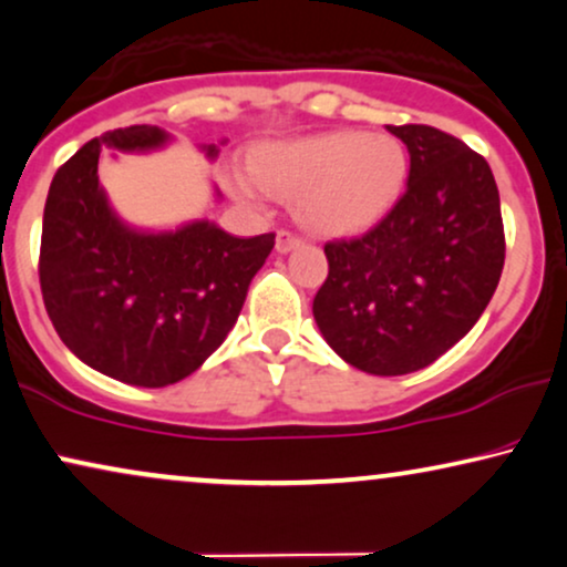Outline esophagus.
Returning a JSON list of instances; mask_svg holds the SVG:
<instances>
[{
    "label": "esophagus",
    "instance_id": "esophagus-1",
    "mask_svg": "<svg viewBox=\"0 0 567 567\" xmlns=\"http://www.w3.org/2000/svg\"><path fill=\"white\" fill-rule=\"evenodd\" d=\"M299 245H301L299 234H293L289 229H281L276 234V249H278V252H291V249L299 247Z\"/></svg>",
    "mask_w": 567,
    "mask_h": 567
}]
</instances>
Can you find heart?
Returning a JSON list of instances; mask_svg holds the SVG:
<instances>
[{"label": "heart", "mask_w": 567, "mask_h": 567, "mask_svg": "<svg viewBox=\"0 0 567 567\" xmlns=\"http://www.w3.org/2000/svg\"><path fill=\"white\" fill-rule=\"evenodd\" d=\"M409 172L406 148L385 132H330L289 140L255 153L252 174H231L234 193L299 197L312 229L354 234L370 229L399 200Z\"/></svg>", "instance_id": "1"}]
</instances>
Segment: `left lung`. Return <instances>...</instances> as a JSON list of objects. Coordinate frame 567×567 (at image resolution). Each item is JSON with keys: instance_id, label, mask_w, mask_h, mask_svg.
<instances>
[{"instance_id": "left-lung-1", "label": "left lung", "mask_w": 567, "mask_h": 567, "mask_svg": "<svg viewBox=\"0 0 567 567\" xmlns=\"http://www.w3.org/2000/svg\"><path fill=\"white\" fill-rule=\"evenodd\" d=\"M388 130L409 151L406 189L362 237L328 241V278L312 301L330 349L382 378L424 370L458 343L505 262L487 161L427 124Z\"/></svg>"}]
</instances>
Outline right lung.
<instances>
[{"mask_svg":"<svg viewBox=\"0 0 567 567\" xmlns=\"http://www.w3.org/2000/svg\"><path fill=\"white\" fill-rule=\"evenodd\" d=\"M166 140L151 124L93 137L59 166L43 208L39 278L54 330L80 362L140 388L185 380L224 343L276 245V234L239 239L210 220L161 234L122 224L99 185L101 151Z\"/></svg>","mask_w":567,"mask_h":567,"instance_id":"1","label":"right lung"}]
</instances>
